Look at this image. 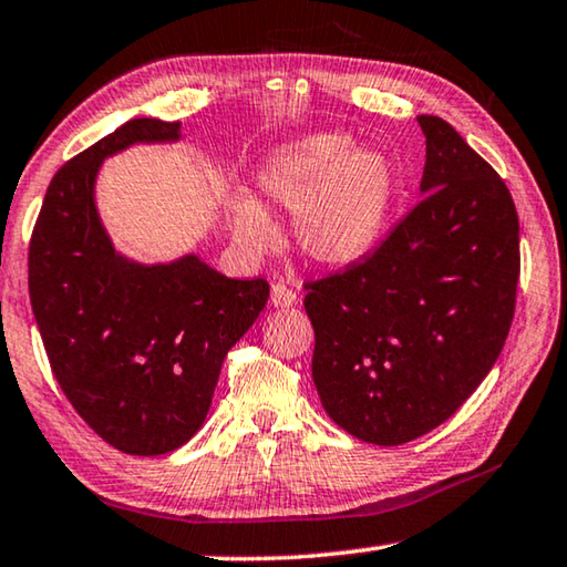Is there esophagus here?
Segmentation results:
<instances>
[{
    "label": "esophagus",
    "instance_id": "obj_1",
    "mask_svg": "<svg viewBox=\"0 0 567 567\" xmlns=\"http://www.w3.org/2000/svg\"><path fill=\"white\" fill-rule=\"evenodd\" d=\"M269 300H272L275 308H290V305H295V300H298V295H295L285 282H275Z\"/></svg>",
    "mask_w": 567,
    "mask_h": 567
}]
</instances>
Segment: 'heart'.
I'll return each instance as SVG.
<instances>
[{"label": "heart", "mask_w": 567, "mask_h": 567, "mask_svg": "<svg viewBox=\"0 0 567 567\" xmlns=\"http://www.w3.org/2000/svg\"><path fill=\"white\" fill-rule=\"evenodd\" d=\"M259 188L287 214H300L298 241L322 265H346L373 245L396 192V168L381 151L355 148L343 133H318L269 158ZM237 239L251 251L277 247L272 219L249 199L231 204Z\"/></svg>", "instance_id": "b5f03b06"}]
</instances>
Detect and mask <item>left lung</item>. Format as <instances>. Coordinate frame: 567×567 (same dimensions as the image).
<instances>
[{
    "label": "left lung",
    "mask_w": 567,
    "mask_h": 567,
    "mask_svg": "<svg viewBox=\"0 0 567 567\" xmlns=\"http://www.w3.org/2000/svg\"><path fill=\"white\" fill-rule=\"evenodd\" d=\"M426 136L421 199L361 262L305 282L312 381L368 444L429 434L477 391L515 318L519 221L497 171L446 121Z\"/></svg>",
    "instance_id": "left-lung-1"
}]
</instances>
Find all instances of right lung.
I'll return each instance as SVG.
<instances>
[{
	"label": "right lung",
	"instance_id": "1",
	"mask_svg": "<svg viewBox=\"0 0 567 567\" xmlns=\"http://www.w3.org/2000/svg\"><path fill=\"white\" fill-rule=\"evenodd\" d=\"M178 123L133 118L58 168L30 239V302L52 375L78 416L123 454L156 456L204 424L229 348L269 298L188 255L136 265L115 255L93 202L103 158L174 141Z\"/></svg>",
	"mask_w": 567,
	"mask_h": 567
}]
</instances>
